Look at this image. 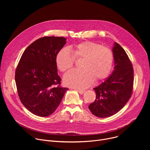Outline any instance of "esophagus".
Returning a JSON list of instances; mask_svg holds the SVG:
<instances>
[{
	"mask_svg": "<svg viewBox=\"0 0 150 150\" xmlns=\"http://www.w3.org/2000/svg\"><path fill=\"white\" fill-rule=\"evenodd\" d=\"M77 91L80 94H82L83 93H84L85 91L83 90H77Z\"/></svg>",
	"mask_w": 150,
	"mask_h": 150,
	"instance_id": "34e87169",
	"label": "esophagus"
}]
</instances>
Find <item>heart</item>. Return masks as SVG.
Segmentation results:
<instances>
[{"mask_svg":"<svg viewBox=\"0 0 150 150\" xmlns=\"http://www.w3.org/2000/svg\"><path fill=\"white\" fill-rule=\"evenodd\" d=\"M62 49L56 56L58 69L67 72L72 69L75 59H83L81 70H73L64 76L67 86L76 89L87 88L96 81L102 80L110 74L114 62L112 50L97 42L86 41L71 47Z\"/></svg>","mask_w":150,"mask_h":150,"instance_id":"obj_1","label":"heart"}]
</instances>
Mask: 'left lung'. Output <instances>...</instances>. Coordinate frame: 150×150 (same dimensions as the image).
Returning <instances> with one entry per match:
<instances>
[{
	"label": "left lung",
	"instance_id": "1",
	"mask_svg": "<svg viewBox=\"0 0 150 150\" xmlns=\"http://www.w3.org/2000/svg\"><path fill=\"white\" fill-rule=\"evenodd\" d=\"M112 51L115 69L108 79L94 88L96 98L88 106L94 115L101 118L110 117L119 112L132 94V64L125 50L117 42Z\"/></svg>",
	"mask_w": 150,
	"mask_h": 150
}]
</instances>
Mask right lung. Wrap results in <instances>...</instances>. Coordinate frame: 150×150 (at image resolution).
<instances>
[{
    "instance_id": "obj_1",
    "label": "right lung",
    "mask_w": 150,
    "mask_h": 150,
    "mask_svg": "<svg viewBox=\"0 0 150 150\" xmlns=\"http://www.w3.org/2000/svg\"><path fill=\"white\" fill-rule=\"evenodd\" d=\"M66 40L62 37H41L25 49L18 64L15 79L18 96L35 115L52 114L69 89L60 86L56 63V56Z\"/></svg>"
}]
</instances>
